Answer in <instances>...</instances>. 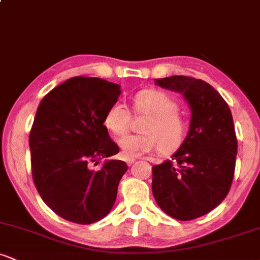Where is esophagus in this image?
Returning <instances> with one entry per match:
<instances>
[{
	"instance_id": "esophagus-1",
	"label": "esophagus",
	"mask_w": 260,
	"mask_h": 260,
	"mask_svg": "<svg viewBox=\"0 0 260 260\" xmlns=\"http://www.w3.org/2000/svg\"><path fill=\"white\" fill-rule=\"evenodd\" d=\"M134 161H136V160H134L133 157H129V159H126V162H127V165H128V166L132 165V164L134 162Z\"/></svg>"
}]
</instances>
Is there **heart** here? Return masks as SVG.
Wrapping results in <instances>:
<instances>
[{
    "mask_svg": "<svg viewBox=\"0 0 260 260\" xmlns=\"http://www.w3.org/2000/svg\"><path fill=\"white\" fill-rule=\"evenodd\" d=\"M134 112L145 116L140 131L142 134L126 136L118 140L122 154L136 157L159 148L161 153H171L183 142L187 132L184 118L177 112L176 101L168 94L148 89L133 98ZM129 111L124 104L116 101L104 116V126L116 137L123 136L129 126Z\"/></svg>",
    "mask_w": 260,
    "mask_h": 260,
    "instance_id": "heart-1",
    "label": "heart"
}]
</instances>
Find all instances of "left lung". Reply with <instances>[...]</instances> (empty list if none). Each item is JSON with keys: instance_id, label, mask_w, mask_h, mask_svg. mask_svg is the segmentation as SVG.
I'll list each match as a JSON object with an SVG mask.
<instances>
[{"instance_id": "8db88e82", "label": "left lung", "mask_w": 260, "mask_h": 260, "mask_svg": "<svg viewBox=\"0 0 260 260\" xmlns=\"http://www.w3.org/2000/svg\"><path fill=\"white\" fill-rule=\"evenodd\" d=\"M155 84L182 94L190 123L171 159L153 166V196L174 219H197L225 199L234 180L237 139L231 111L204 80L172 76L155 79Z\"/></svg>"}]
</instances>
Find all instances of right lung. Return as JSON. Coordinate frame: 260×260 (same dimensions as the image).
<instances>
[{"label":"right lung","instance_id":"add662e5","mask_svg":"<svg viewBox=\"0 0 260 260\" xmlns=\"http://www.w3.org/2000/svg\"><path fill=\"white\" fill-rule=\"evenodd\" d=\"M120 95L115 83L74 77L45 95L38 107L29 136L32 180L47 207L68 221L96 222L115 204L127 164L109 160L99 171L90 164L120 151L104 126L107 109Z\"/></svg>","mask_w":260,"mask_h":260}]
</instances>
